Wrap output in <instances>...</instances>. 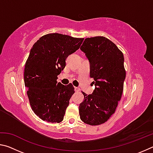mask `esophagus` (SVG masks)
I'll use <instances>...</instances> for the list:
<instances>
[{
    "mask_svg": "<svg viewBox=\"0 0 153 153\" xmlns=\"http://www.w3.org/2000/svg\"><path fill=\"white\" fill-rule=\"evenodd\" d=\"M74 90H75V91H76V92H79V90H80L79 88H78V87H74Z\"/></svg>",
    "mask_w": 153,
    "mask_h": 153,
    "instance_id": "esophagus-1",
    "label": "esophagus"
}]
</instances>
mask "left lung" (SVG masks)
<instances>
[{"mask_svg": "<svg viewBox=\"0 0 153 153\" xmlns=\"http://www.w3.org/2000/svg\"><path fill=\"white\" fill-rule=\"evenodd\" d=\"M80 49L90 63V77L96 86L92 94L82 92L84 100L79 113L83 122L90 126L105 123L115 112L126 78L123 54L104 36L87 38Z\"/></svg>", "mask_w": 153, "mask_h": 153, "instance_id": "obj_1", "label": "left lung"}]
</instances>
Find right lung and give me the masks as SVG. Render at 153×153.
<instances>
[{"label": "right lung", "mask_w": 153, "mask_h": 153, "mask_svg": "<svg viewBox=\"0 0 153 153\" xmlns=\"http://www.w3.org/2000/svg\"><path fill=\"white\" fill-rule=\"evenodd\" d=\"M82 38L59 33L44 35L34 43L24 69L25 86L30 107L41 120L50 123L63 120L69 100L75 92L71 83L57 82L65 59L80 47Z\"/></svg>", "instance_id": "add662e5"}]
</instances>
